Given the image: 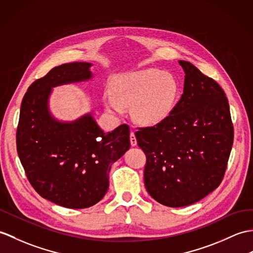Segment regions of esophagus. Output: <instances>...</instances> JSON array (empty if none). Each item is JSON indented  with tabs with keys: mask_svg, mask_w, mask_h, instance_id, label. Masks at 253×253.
Instances as JSON below:
<instances>
[{
	"mask_svg": "<svg viewBox=\"0 0 253 253\" xmlns=\"http://www.w3.org/2000/svg\"><path fill=\"white\" fill-rule=\"evenodd\" d=\"M130 144H131V146L137 145V139H136V136H134L133 131L130 132Z\"/></svg>",
	"mask_w": 253,
	"mask_h": 253,
	"instance_id": "obj_1",
	"label": "esophagus"
}]
</instances>
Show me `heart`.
<instances>
[{
  "label": "heart",
  "instance_id": "b5f03b06",
  "mask_svg": "<svg viewBox=\"0 0 253 253\" xmlns=\"http://www.w3.org/2000/svg\"><path fill=\"white\" fill-rule=\"evenodd\" d=\"M110 93L105 107L111 112L120 114L123 108H131L134 121L144 126H154L172 113L179 85L170 73L144 69L115 76Z\"/></svg>",
  "mask_w": 253,
  "mask_h": 253
}]
</instances>
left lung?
<instances>
[{"instance_id":"obj_1","label":"left lung","mask_w":253,"mask_h":253,"mask_svg":"<svg viewBox=\"0 0 253 253\" xmlns=\"http://www.w3.org/2000/svg\"><path fill=\"white\" fill-rule=\"evenodd\" d=\"M184 88L166 121L136 131L146 156L145 189L156 202L184 207L214 191L224 177L234 140L230 105L221 86L189 61Z\"/></svg>"}]
</instances>
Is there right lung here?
I'll return each mask as SVG.
<instances>
[{"label":"right lung","mask_w":253,"mask_h":253,"mask_svg":"<svg viewBox=\"0 0 253 253\" xmlns=\"http://www.w3.org/2000/svg\"><path fill=\"white\" fill-rule=\"evenodd\" d=\"M90 67L88 62L64 63L33 82L22 99L16 133L17 152L33 189L71 209L101 201L111 166L130 148L125 124L105 133L90 113L60 122L49 112L52 88L90 80Z\"/></svg>","instance_id":"add662e5"}]
</instances>
